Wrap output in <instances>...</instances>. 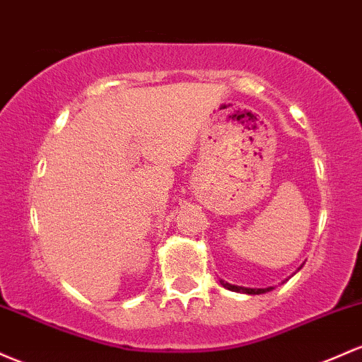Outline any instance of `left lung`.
<instances>
[{"label": "left lung", "mask_w": 362, "mask_h": 362, "mask_svg": "<svg viewBox=\"0 0 362 362\" xmlns=\"http://www.w3.org/2000/svg\"><path fill=\"white\" fill-rule=\"evenodd\" d=\"M220 284L223 285L225 288H228V291H232V292L251 293V296H257V293H264V292H269V291H273V287H268V288H247V287H239V285L226 284V281H223V280H220Z\"/></svg>", "instance_id": "left-lung-1"}]
</instances>
